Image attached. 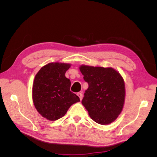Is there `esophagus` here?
<instances>
[{"instance_id":"1","label":"esophagus","mask_w":157,"mask_h":157,"mask_svg":"<svg viewBox=\"0 0 157 157\" xmlns=\"http://www.w3.org/2000/svg\"><path fill=\"white\" fill-rule=\"evenodd\" d=\"M77 95H78V96L79 97V98H80V100H82V97H83V96H82V92H78V93L77 94Z\"/></svg>"}]
</instances>
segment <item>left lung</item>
<instances>
[{
	"label": "left lung",
	"instance_id": "left-lung-1",
	"mask_svg": "<svg viewBox=\"0 0 157 157\" xmlns=\"http://www.w3.org/2000/svg\"><path fill=\"white\" fill-rule=\"evenodd\" d=\"M80 70L88 84L82 105L93 121L100 124H110L120 115L124 105V80L111 67L82 65Z\"/></svg>",
	"mask_w": 157,
	"mask_h": 157
}]
</instances>
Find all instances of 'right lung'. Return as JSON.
Wrapping results in <instances>:
<instances>
[{
    "mask_svg": "<svg viewBox=\"0 0 157 157\" xmlns=\"http://www.w3.org/2000/svg\"><path fill=\"white\" fill-rule=\"evenodd\" d=\"M70 64L50 63L42 67L33 85V100L37 111L50 121L63 117L69 108L80 101L70 90L71 81L65 77Z\"/></svg>",
    "mask_w": 157,
    "mask_h": 157,
    "instance_id": "1",
    "label": "right lung"
}]
</instances>
